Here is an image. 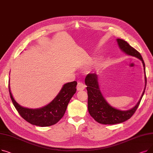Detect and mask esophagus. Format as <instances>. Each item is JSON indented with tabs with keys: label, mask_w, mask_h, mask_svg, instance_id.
<instances>
[{
	"label": "esophagus",
	"mask_w": 153,
	"mask_h": 153,
	"mask_svg": "<svg viewBox=\"0 0 153 153\" xmlns=\"http://www.w3.org/2000/svg\"><path fill=\"white\" fill-rule=\"evenodd\" d=\"M85 87V85L82 82H79L77 83V91H83V90H84Z\"/></svg>",
	"instance_id": "1"
}]
</instances>
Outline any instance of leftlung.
I'll use <instances>...</instances> for the list:
<instances>
[{
	"label": "left lung",
	"instance_id": "8db88e82",
	"mask_svg": "<svg viewBox=\"0 0 153 153\" xmlns=\"http://www.w3.org/2000/svg\"><path fill=\"white\" fill-rule=\"evenodd\" d=\"M117 42L121 51L128 56H133L142 61L144 73V88L142 95L136 105L131 109L122 110L111 106L103 96L99 85V75L89 74L85 79L88 94V110L91 117L99 123L114 125L123 123L130 119L138 108L146 86L145 64L140 53L125 40L117 38Z\"/></svg>",
	"mask_w": 153,
	"mask_h": 153
}]
</instances>
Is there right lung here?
<instances>
[{"mask_svg":"<svg viewBox=\"0 0 153 153\" xmlns=\"http://www.w3.org/2000/svg\"><path fill=\"white\" fill-rule=\"evenodd\" d=\"M77 82L64 84L58 94L46 105L38 108H30L20 105L11 93L10 78L9 89L13 105L21 117L28 123L39 126H49L58 123L65 114L68 103L76 92Z\"/></svg>","mask_w":153,"mask_h":153,"instance_id":"right-lung-1","label":"right lung"}]
</instances>
